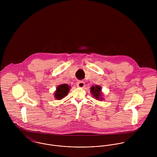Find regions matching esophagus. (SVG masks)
Returning <instances> with one entry per match:
<instances>
[{
    "label": "esophagus",
    "instance_id": "1",
    "mask_svg": "<svg viewBox=\"0 0 157 157\" xmlns=\"http://www.w3.org/2000/svg\"><path fill=\"white\" fill-rule=\"evenodd\" d=\"M85 83L83 81H78L77 83V86L79 88H83L85 86Z\"/></svg>",
    "mask_w": 157,
    "mask_h": 157
}]
</instances>
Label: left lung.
<instances>
[{"label": "left lung", "instance_id": "8db88e82", "mask_svg": "<svg viewBox=\"0 0 157 157\" xmlns=\"http://www.w3.org/2000/svg\"><path fill=\"white\" fill-rule=\"evenodd\" d=\"M101 87L99 85H95L92 86L90 88V92L92 94L93 98H94L95 100H97L98 101H102L105 98H103V94L101 92Z\"/></svg>", "mask_w": 157, "mask_h": 157}]
</instances>
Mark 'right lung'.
<instances>
[{"mask_svg":"<svg viewBox=\"0 0 157 157\" xmlns=\"http://www.w3.org/2000/svg\"><path fill=\"white\" fill-rule=\"evenodd\" d=\"M71 86H69L67 84H62L59 85L54 94V97L57 100H62L63 98L66 97L69 91Z\"/></svg>","mask_w":157,"mask_h":157,"instance_id":"right-lung-1","label":"right lung"}]
</instances>
